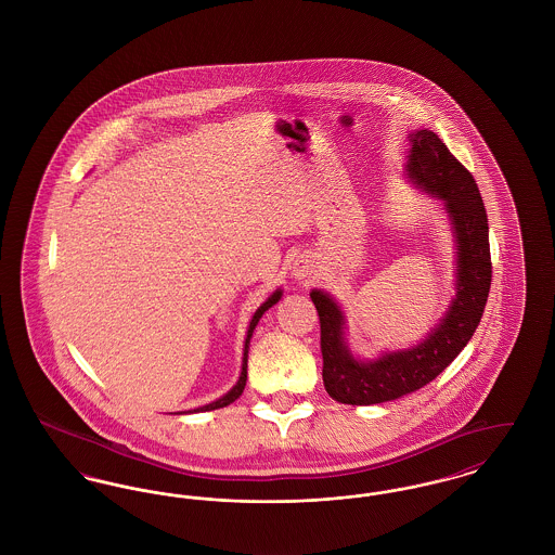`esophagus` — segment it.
<instances>
[{
    "label": "esophagus",
    "instance_id": "obj_1",
    "mask_svg": "<svg viewBox=\"0 0 555 555\" xmlns=\"http://www.w3.org/2000/svg\"><path fill=\"white\" fill-rule=\"evenodd\" d=\"M294 275H298V280H302V278H307V273H305V269H300V267H298V269H296V267H294Z\"/></svg>",
    "mask_w": 555,
    "mask_h": 555
}]
</instances>
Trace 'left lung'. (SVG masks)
<instances>
[{"mask_svg":"<svg viewBox=\"0 0 555 555\" xmlns=\"http://www.w3.org/2000/svg\"><path fill=\"white\" fill-rule=\"evenodd\" d=\"M405 176L442 203L455 237V296L437 325L411 349L386 350L378 359H357L349 349L340 305L311 291L318 309L323 354V386L347 405H376L420 390L464 350L474 336L491 291L489 221L478 185L435 131L409 133Z\"/></svg>","mask_w":555,"mask_h":555,"instance_id":"obj_1","label":"left lung"}]
</instances>
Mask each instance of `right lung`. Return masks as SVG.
<instances>
[{
	"instance_id": "1",
	"label": "right lung",
	"mask_w": 555,
	"mask_h": 555,
	"mask_svg": "<svg viewBox=\"0 0 555 555\" xmlns=\"http://www.w3.org/2000/svg\"><path fill=\"white\" fill-rule=\"evenodd\" d=\"M282 298V291H275L267 300H264L263 305L255 311V315H253V320H250V325H248V332H246V340H244V357H242V372H240V378L235 382L234 388L232 390H228L221 399H217V401H212V403H208V405H203V408L194 409V411H190V413H196V411H212V409H221L228 408L230 403H234L235 399L244 392V386H246V367H248V347H250V338H253V332H255V327H257V323L259 320L263 318L264 311H269L278 300Z\"/></svg>"
}]
</instances>
